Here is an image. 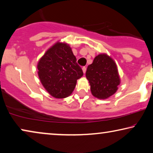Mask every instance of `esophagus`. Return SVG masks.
Returning <instances> with one entry per match:
<instances>
[{
  "label": "esophagus",
  "instance_id": "34e87169",
  "mask_svg": "<svg viewBox=\"0 0 153 153\" xmlns=\"http://www.w3.org/2000/svg\"><path fill=\"white\" fill-rule=\"evenodd\" d=\"M82 71H83L84 74H85V73H86V71H87V68H86L85 66H83V67L82 68Z\"/></svg>",
  "mask_w": 153,
  "mask_h": 153
}]
</instances>
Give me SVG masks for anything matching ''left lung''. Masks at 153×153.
<instances>
[{
  "mask_svg": "<svg viewBox=\"0 0 153 153\" xmlns=\"http://www.w3.org/2000/svg\"><path fill=\"white\" fill-rule=\"evenodd\" d=\"M86 77L94 97L107 99L117 92L120 79L117 64L105 53L99 54L87 66Z\"/></svg>",
  "mask_w": 153,
  "mask_h": 153,
  "instance_id": "obj_1",
  "label": "left lung"
}]
</instances>
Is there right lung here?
<instances>
[{"mask_svg": "<svg viewBox=\"0 0 153 153\" xmlns=\"http://www.w3.org/2000/svg\"><path fill=\"white\" fill-rule=\"evenodd\" d=\"M38 76L43 87L55 98L69 96L77 79L83 76L69 45L57 42L48 48L37 64Z\"/></svg>", "mask_w": 153, "mask_h": 153, "instance_id": "obj_1", "label": "right lung"}]
</instances>
